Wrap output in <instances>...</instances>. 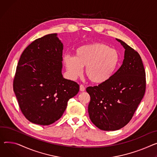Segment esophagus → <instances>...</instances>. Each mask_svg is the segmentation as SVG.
Instances as JSON below:
<instances>
[{
    "instance_id": "34e87169",
    "label": "esophagus",
    "mask_w": 157,
    "mask_h": 157,
    "mask_svg": "<svg viewBox=\"0 0 157 157\" xmlns=\"http://www.w3.org/2000/svg\"><path fill=\"white\" fill-rule=\"evenodd\" d=\"M79 89H80L81 91H85V87L84 86V85H80Z\"/></svg>"
}]
</instances>
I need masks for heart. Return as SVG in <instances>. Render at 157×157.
<instances>
[{
    "label": "heart",
    "instance_id": "heart-1",
    "mask_svg": "<svg viewBox=\"0 0 157 157\" xmlns=\"http://www.w3.org/2000/svg\"><path fill=\"white\" fill-rule=\"evenodd\" d=\"M119 61L117 50L101 43L80 46L75 50V56H64V64L72 78L81 76L82 67L86 66V77L96 84L109 81L116 72Z\"/></svg>",
    "mask_w": 157,
    "mask_h": 157
}]
</instances>
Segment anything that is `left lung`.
Returning a JSON list of instances; mask_svg holds the SVG:
<instances>
[{"label":"left lung","instance_id":"obj_1","mask_svg":"<svg viewBox=\"0 0 157 157\" xmlns=\"http://www.w3.org/2000/svg\"><path fill=\"white\" fill-rule=\"evenodd\" d=\"M125 48L121 67L107 82L88 86V113L91 122L103 131L118 130L131 120L146 90V73L138 52L116 39Z\"/></svg>","mask_w":157,"mask_h":157}]
</instances>
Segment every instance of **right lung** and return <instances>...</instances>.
<instances>
[{
  "instance_id": "obj_1",
  "label": "right lung",
  "mask_w": 157,
  "mask_h": 157,
  "mask_svg": "<svg viewBox=\"0 0 157 157\" xmlns=\"http://www.w3.org/2000/svg\"><path fill=\"white\" fill-rule=\"evenodd\" d=\"M63 45L56 33L36 39L23 52L13 90L21 111L31 122L48 126L59 120L79 86L61 73Z\"/></svg>"
}]
</instances>
